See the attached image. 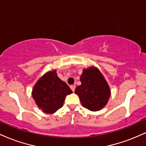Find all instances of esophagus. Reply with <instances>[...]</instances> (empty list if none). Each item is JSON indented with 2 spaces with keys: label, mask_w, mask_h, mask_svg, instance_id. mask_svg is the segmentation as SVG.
Returning <instances> with one entry per match:
<instances>
[{
  "label": "esophagus",
  "mask_w": 146,
  "mask_h": 146,
  "mask_svg": "<svg viewBox=\"0 0 146 146\" xmlns=\"http://www.w3.org/2000/svg\"><path fill=\"white\" fill-rule=\"evenodd\" d=\"M70 88H71V89L72 90V91L74 92L75 90V86H74V85H71V86H70Z\"/></svg>",
  "instance_id": "34e87169"
}]
</instances>
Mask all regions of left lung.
Wrapping results in <instances>:
<instances>
[{"label": "left lung", "mask_w": 146, "mask_h": 146, "mask_svg": "<svg viewBox=\"0 0 146 146\" xmlns=\"http://www.w3.org/2000/svg\"><path fill=\"white\" fill-rule=\"evenodd\" d=\"M82 84L75 88L83 107L98 111L105 106L110 96V90L103 75L96 68L83 71L80 77Z\"/></svg>", "instance_id": "left-lung-1"}]
</instances>
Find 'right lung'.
Returning a JSON list of instances; mask_svg holds the SVG:
<instances>
[{
	"label": "right lung",
	"instance_id": "1",
	"mask_svg": "<svg viewBox=\"0 0 146 146\" xmlns=\"http://www.w3.org/2000/svg\"><path fill=\"white\" fill-rule=\"evenodd\" d=\"M71 93V88L53 71L38 80L33 87L32 96L39 108L45 113L52 114L62 108L66 96Z\"/></svg>",
	"mask_w": 146,
	"mask_h": 146
}]
</instances>
